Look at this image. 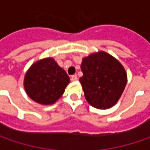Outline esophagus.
<instances>
[{
  "label": "esophagus",
  "mask_w": 150,
  "mask_h": 150,
  "mask_svg": "<svg viewBox=\"0 0 150 150\" xmlns=\"http://www.w3.org/2000/svg\"><path fill=\"white\" fill-rule=\"evenodd\" d=\"M78 80V76L75 74V75H72V76H71V81H72V82H74V81H77Z\"/></svg>",
  "instance_id": "1"
}]
</instances>
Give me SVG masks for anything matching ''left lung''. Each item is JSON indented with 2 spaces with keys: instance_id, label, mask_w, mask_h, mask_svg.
I'll return each mask as SVG.
<instances>
[{
  "instance_id": "8db88e82",
  "label": "left lung",
  "mask_w": 150,
  "mask_h": 150,
  "mask_svg": "<svg viewBox=\"0 0 150 150\" xmlns=\"http://www.w3.org/2000/svg\"><path fill=\"white\" fill-rule=\"evenodd\" d=\"M79 78L84 96L90 105L99 109L112 107L119 99L127 83L124 67L112 56L103 52L83 59Z\"/></svg>"
}]
</instances>
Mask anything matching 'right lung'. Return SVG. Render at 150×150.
<instances>
[{"instance_id":"add662e5","label":"right lung","mask_w":150,"mask_h":150,"mask_svg":"<svg viewBox=\"0 0 150 150\" xmlns=\"http://www.w3.org/2000/svg\"><path fill=\"white\" fill-rule=\"evenodd\" d=\"M70 79L52 58L34 63L26 72L24 87L32 100L41 104H52L63 94Z\"/></svg>"}]
</instances>
